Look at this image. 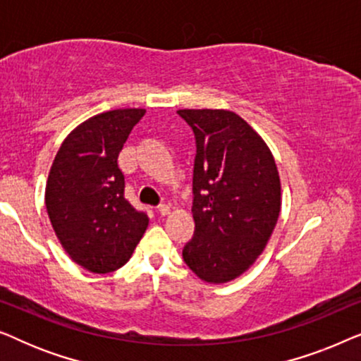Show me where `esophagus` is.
I'll return each mask as SVG.
<instances>
[{"mask_svg": "<svg viewBox=\"0 0 361 361\" xmlns=\"http://www.w3.org/2000/svg\"><path fill=\"white\" fill-rule=\"evenodd\" d=\"M157 212H159V214L164 216V215H169V212H171V207L167 205V204H161L159 207H157Z\"/></svg>", "mask_w": 361, "mask_h": 361, "instance_id": "esophagus-1", "label": "esophagus"}]
</instances>
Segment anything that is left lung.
<instances>
[{
  "label": "left lung",
  "instance_id": "1",
  "mask_svg": "<svg viewBox=\"0 0 361 361\" xmlns=\"http://www.w3.org/2000/svg\"><path fill=\"white\" fill-rule=\"evenodd\" d=\"M195 136L192 214L195 231L182 250L207 283L243 274L261 255L281 210V182L269 147L233 111L179 110Z\"/></svg>",
  "mask_w": 361,
  "mask_h": 361
}]
</instances>
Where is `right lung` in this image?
<instances>
[{
    "mask_svg": "<svg viewBox=\"0 0 361 361\" xmlns=\"http://www.w3.org/2000/svg\"><path fill=\"white\" fill-rule=\"evenodd\" d=\"M142 108L113 110L77 126L62 142L46 185L49 219L63 250L93 273L130 259L149 219L125 197L118 156Z\"/></svg>",
    "mask_w": 361,
    "mask_h": 361,
    "instance_id": "add662e5",
    "label": "right lung"
}]
</instances>
